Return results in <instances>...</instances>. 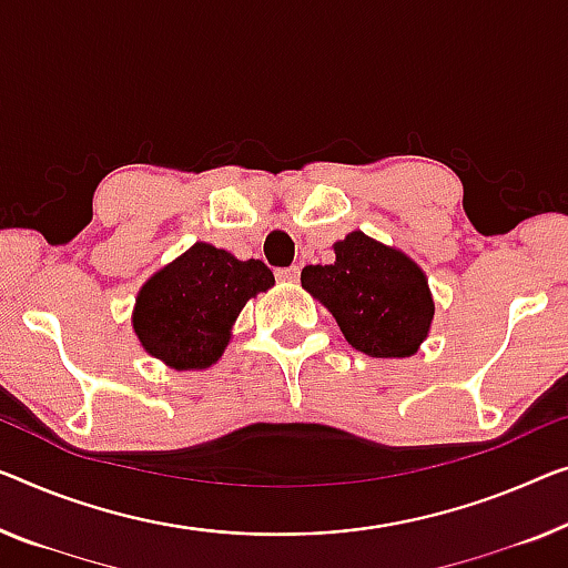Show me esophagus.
<instances>
[{
  "mask_svg": "<svg viewBox=\"0 0 568 568\" xmlns=\"http://www.w3.org/2000/svg\"><path fill=\"white\" fill-rule=\"evenodd\" d=\"M298 275H301V267H298V265L281 267V270H277V273H275V277H277V281H281V283H295V281H298Z\"/></svg>",
  "mask_w": 568,
  "mask_h": 568,
  "instance_id": "obj_1",
  "label": "esophagus"
}]
</instances>
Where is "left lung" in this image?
Instances as JSON below:
<instances>
[{"instance_id":"1","label":"left lung","mask_w":568,"mask_h":568,"mask_svg":"<svg viewBox=\"0 0 568 568\" xmlns=\"http://www.w3.org/2000/svg\"><path fill=\"white\" fill-rule=\"evenodd\" d=\"M332 265H306L301 285L324 303L354 349L383 359L418 352L434 321L428 277L405 252L346 234Z\"/></svg>"}]
</instances>
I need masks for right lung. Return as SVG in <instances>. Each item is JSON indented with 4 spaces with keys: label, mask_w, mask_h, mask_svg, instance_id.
<instances>
[{
    "label": "right lung",
    "mask_w": 568,
    "mask_h": 568,
    "mask_svg": "<svg viewBox=\"0 0 568 568\" xmlns=\"http://www.w3.org/2000/svg\"><path fill=\"white\" fill-rule=\"evenodd\" d=\"M275 285L262 260L196 242L140 287L132 328L142 349L173 369H206L222 357L244 303Z\"/></svg>",
    "instance_id": "add662e5"
}]
</instances>
